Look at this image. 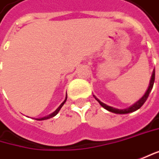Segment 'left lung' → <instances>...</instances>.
Returning <instances> with one entry per match:
<instances>
[{"label":"left lung","mask_w":159,"mask_h":159,"mask_svg":"<svg viewBox=\"0 0 159 159\" xmlns=\"http://www.w3.org/2000/svg\"><path fill=\"white\" fill-rule=\"evenodd\" d=\"M154 81H155V69H154L153 72H152V76H151V79H150L149 86H148L147 91L145 92V94H144L141 98L139 99L136 103H134L133 105H131L130 107H129V108H113V107H110V106H108L107 104L101 102V101H100L98 98H97L94 95H93V97L95 98V99H96L97 101H98L103 108H105V109H107V110H108V111H110V112H112V113H116V114H128V113L134 112V111L138 110L139 108H141L142 105L146 102V100H147L148 98V95H149V93H150V91H151V89H152V88H153Z\"/></svg>","instance_id":"8db88e82"}]
</instances>
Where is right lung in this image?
I'll use <instances>...</instances> for the list:
<instances>
[{"label": "right lung", "mask_w": 159, "mask_h": 159, "mask_svg": "<svg viewBox=\"0 0 159 159\" xmlns=\"http://www.w3.org/2000/svg\"><path fill=\"white\" fill-rule=\"evenodd\" d=\"M66 100H67V96H66V98H65V100L63 101L62 103L59 106V108H57L54 112H52L51 114H50L49 116H45V117H43V118H40V119H37V120H45V119H51V118H53L54 116H56L58 113H59V111L61 110V108H62V106L64 105V103L66 102Z\"/></svg>", "instance_id": "add662e5"}]
</instances>
